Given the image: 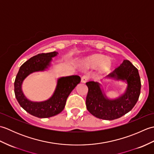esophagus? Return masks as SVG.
<instances>
[{
  "mask_svg": "<svg viewBox=\"0 0 154 154\" xmlns=\"http://www.w3.org/2000/svg\"><path fill=\"white\" fill-rule=\"evenodd\" d=\"M88 79H89V77H88L87 75H83V76L81 77V83H86Z\"/></svg>",
  "mask_w": 154,
  "mask_h": 154,
  "instance_id": "34e87169",
  "label": "esophagus"
}]
</instances>
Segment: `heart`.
I'll return each instance as SVG.
<instances>
[{"mask_svg":"<svg viewBox=\"0 0 154 154\" xmlns=\"http://www.w3.org/2000/svg\"><path fill=\"white\" fill-rule=\"evenodd\" d=\"M82 64L86 68H99L100 72L105 73L109 71L112 66L110 60L100 54H93L85 58Z\"/></svg>","mask_w":154,"mask_h":154,"instance_id":"heart-1","label":"heart"}]
</instances>
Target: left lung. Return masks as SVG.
<instances>
[{
  "label": "left lung",
  "mask_w": 154,
  "mask_h": 154,
  "mask_svg": "<svg viewBox=\"0 0 154 154\" xmlns=\"http://www.w3.org/2000/svg\"><path fill=\"white\" fill-rule=\"evenodd\" d=\"M106 79L125 82L127 84L125 92L116 99H110L99 83L89 81L86 83L88 87L86 106L88 111L98 119L112 120L124 116L135 106L140 97L141 81L138 70L128 60H124Z\"/></svg>",
  "instance_id": "left-lung-1"
}]
</instances>
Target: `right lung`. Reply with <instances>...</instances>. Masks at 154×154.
<instances>
[{
  "instance_id": "obj_1",
  "label": "right lung",
  "mask_w": 154,
  "mask_h": 154,
  "mask_svg": "<svg viewBox=\"0 0 154 154\" xmlns=\"http://www.w3.org/2000/svg\"><path fill=\"white\" fill-rule=\"evenodd\" d=\"M58 52L40 54L29 59L20 67L14 81V93L18 103L27 112L40 119L57 115L64 109L68 96L80 83L78 75L62 77L57 81L56 87L51 97L46 100L34 102L24 95L22 86L24 80L34 72L44 71L51 66L52 58Z\"/></svg>"
}]
</instances>
